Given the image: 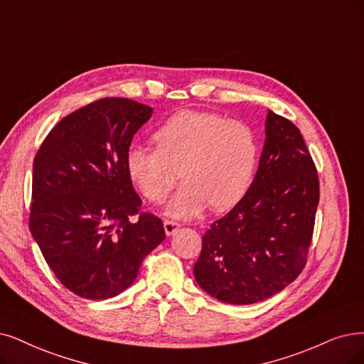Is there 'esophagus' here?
Here are the masks:
<instances>
[{
    "label": "esophagus",
    "instance_id": "1",
    "mask_svg": "<svg viewBox=\"0 0 364 364\" xmlns=\"http://www.w3.org/2000/svg\"><path fill=\"white\" fill-rule=\"evenodd\" d=\"M181 227V224L179 223H174V221H164V230H166V235L167 236H171L174 231H176L178 228Z\"/></svg>",
    "mask_w": 364,
    "mask_h": 364
}]
</instances>
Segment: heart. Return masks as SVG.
<instances>
[{"instance_id": "obj_1", "label": "heart", "mask_w": 364, "mask_h": 364, "mask_svg": "<svg viewBox=\"0 0 364 364\" xmlns=\"http://www.w3.org/2000/svg\"><path fill=\"white\" fill-rule=\"evenodd\" d=\"M152 140L156 149L128 151L127 170L154 205L166 200L179 176L183 183L168 203V215L191 218L208 205L212 210H225L250 190L259 148L248 124L186 109L159 125Z\"/></svg>"}]
</instances>
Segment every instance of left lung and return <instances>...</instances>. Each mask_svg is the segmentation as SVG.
Returning a JSON list of instances; mask_svg holds the SVG:
<instances>
[{
	"label": "left lung",
	"mask_w": 364,
	"mask_h": 364,
	"mask_svg": "<svg viewBox=\"0 0 364 364\" xmlns=\"http://www.w3.org/2000/svg\"><path fill=\"white\" fill-rule=\"evenodd\" d=\"M318 201V173L300 129L269 110L250 190L203 236L194 264L198 285L230 304L282 291L306 266Z\"/></svg>",
	"instance_id": "obj_1"
}]
</instances>
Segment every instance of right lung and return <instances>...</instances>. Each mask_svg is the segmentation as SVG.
<instances>
[{"instance_id": "right-lung-1", "label": "right lung", "mask_w": 364, "mask_h": 364, "mask_svg": "<svg viewBox=\"0 0 364 364\" xmlns=\"http://www.w3.org/2000/svg\"><path fill=\"white\" fill-rule=\"evenodd\" d=\"M151 116L152 107L134 100L101 98L63 118L36 154L31 235L56 278L79 297L125 291L166 239L163 221L140 213L127 170L133 136Z\"/></svg>"}]
</instances>
